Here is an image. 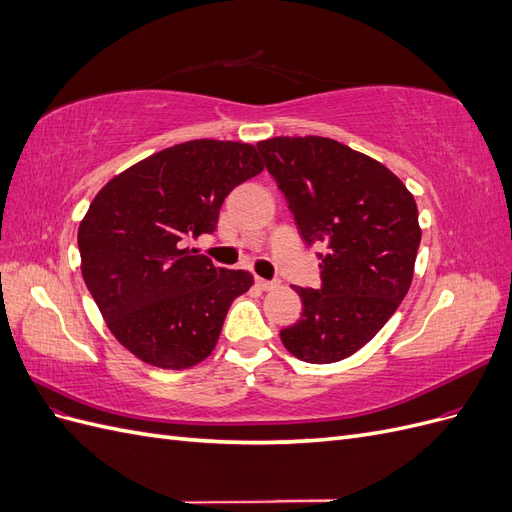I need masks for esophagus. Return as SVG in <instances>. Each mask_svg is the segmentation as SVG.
<instances>
[{
	"mask_svg": "<svg viewBox=\"0 0 512 512\" xmlns=\"http://www.w3.org/2000/svg\"><path fill=\"white\" fill-rule=\"evenodd\" d=\"M256 286L260 290H273V288L280 286V282H271V280H262V277H256Z\"/></svg>",
	"mask_w": 512,
	"mask_h": 512,
	"instance_id": "obj_1",
	"label": "esophagus"
}]
</instances>
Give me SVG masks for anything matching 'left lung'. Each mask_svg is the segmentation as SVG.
<instances>
[{
  "mask_svg": "<svg viewBox=\"0 0 512 512\" xmlns=\"http://www.w3.org/2000/svg\"><path fill=\"white\" fill-rule=\"evenodd\" d=\"M312 247L322 286H292L301 318L282 329L288 352L337 363L363 348L404 301L421 243L414 196L389 168L333 138L275 136L256 145Z\"/></svg>",
  "mask_w": 512,
  "mask_h": 512,
  "instance_id": "left-lung-1",
  "label": "left lung"
}]
</instances>
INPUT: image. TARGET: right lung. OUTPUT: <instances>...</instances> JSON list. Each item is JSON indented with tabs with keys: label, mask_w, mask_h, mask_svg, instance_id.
Instances as JSON below:
<instances>
[{
	"label": "right lung",
	"mask_w": 512,
	"mask_h": 512,
	"mask_svg": "<svg viewBox=\"0 0 512 512\" xmlns=\"http://www.w3.org/2000/svg\"><path fill=\"white\" fill-rule=\"evenodd\" d=\"M265 168L256 147L188 141L113 177L79 226L83 280L117 342L162 369L200 363L218 344L247 271L183 247L213 235L224 198Z\"/></svg>",
	"instance_id": "1"
}]
</instances>
